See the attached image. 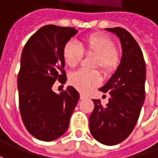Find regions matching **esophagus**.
Returning <instances> with one entry per match:
<instances>
[{
	"mask_svg": "<svg viewBox=\"0 0 158 158\" xmlns=\"http://www.w3.org/2000/svg\"><path fill=\"white\" fill-rule=\"evenodd\" d=\"M87 98V96H86V95L82 94V93H81V94H80V98H81V99H83V98Z\"/></svg>",
	"mask_w": 158,
	"mask_h": 158,
	"instance_id": "obj_1",
	"label": "esophagus"
}]
</instances>
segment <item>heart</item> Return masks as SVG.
I'll return each instance as SVG.
<instances>
[{
	"instance_id": "obj_1",
	"label": "heart",
	"mask_w": 158,
	"mask_h": 158,
	"mask_svg": "<svg viewBox=\"0 0 158 158\" xmlns=\"http://www.w3.org/2000/svg\"><path fill=\"white\" fill-rule=\"evenodd\" d=\"M83 53L95 55L92 68H100L106 76L112 75L117 70L122 59L121 52L115 46L114 40L101 33H93L85 37L81 46L73 41L67 42L62 51L64 62L71 69L75 68L81 62ZM69 82L76 89L85 93L100 84L101 76L98 70H78L71 74Z\"/></svg>"
}]
</instances>
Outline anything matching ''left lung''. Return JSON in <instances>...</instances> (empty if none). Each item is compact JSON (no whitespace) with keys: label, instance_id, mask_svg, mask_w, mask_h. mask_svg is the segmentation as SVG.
Returning <instances> with one entry per match:
<instances>
[{"label":"left lung","instance_id":"left-lung-1","mask_svg":"<svg viewBox=\"0 0 158 158\" xmlns=\"http://www.w3.org/2000/svg\"><path fill=\"white\" fill-rule=\"evenodd\" d=\"M117 34L122 46V59L116 72L100 91L109 92L106 106L92 99L95 107L89 116V131L106 145L123 142L132 133L145 99L146 66L141 47L134 37L121 27L107 28Z\"/></svg>","mask_w":158,"mask_h":158}]
</instances>
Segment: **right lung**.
Returning <instances> with one entry per match:
<instances>
[{
    "instance_id": "right-lung-1",
    "label": "right lung",
    "mask_w": 158,
    "mask_h": 158,
    "mask_svg": "<svg viewBox=\"0 0 158 158\" xmlns=\"http://www.w3.org/2000/svg\"><path fill=\"white\" fill-rule=\"evenodd\" d=\"M76 32L75 28L45 25L28 40L22 52L17 77L20 114L28 132L41 141L63 135L79 100L72 86L60 94L52 89L57 80H67L62 51Z\"/></svg>"
}]
</instances>
